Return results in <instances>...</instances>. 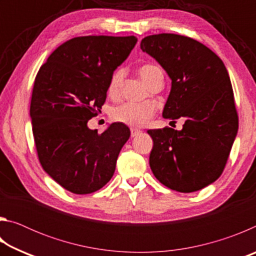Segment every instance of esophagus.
<instances>
[{
    "instance_id": "1",
    "label": "esophagus",
    "mask_w": 256,
    "mask_h": 256,
    "mask_svg": "<svg viewBox=\"0 0 256 256\" xmlns=\"http://www.w3.org/2000/svg\"><path fill=\"white\" fill-rule=\"evenodd\" d=\"M140 134H141L140 130H138V128H131V136H132V138H136V136H140Z\"/></svg>"
}]
</instances>
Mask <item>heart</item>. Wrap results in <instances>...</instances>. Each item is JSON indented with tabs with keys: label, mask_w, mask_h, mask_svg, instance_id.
<instances>
[{
	"label": "heart",
	"mask_w": 256,
	"mask_h": 256,
	"mask_svg": "<svg viewBox=\"0 0 256 256\" xmlns=\"http://www.w3.org/2000/svg\"><path fill=\"white\" fill-rule=\"evenodd\" d=\"M160 71V68L152 64H146L138 68V74L148 86L154 81L156 73ZM123 74L120 71H116L112 76L108 84V94L110 96H118L120 92V86L122 84ZM154 112V106L151 104H136V102H124L112 108V118L118 123L132 128H141L149 122Z\"/></svg>",
	"instance_id": "1"
}]
</instances>
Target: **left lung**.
I'll return each instance as SVG.
<instances>
[{
  "label": "left lung",
  "instance_id": "obj_1",
  "mask_svg": "<svg viewBox=\"0 0 256 256\" xmlns=\"http://www.w3.org/2000/svg\"><path fill=\"white\" fill-rule=\"evenodd\" d=\"M140 47L172 79L162 116L185 118L180 131H148L154 140L151 170L160 183L177 192L202 190L222 174L238 131L227 68L210 48L180 34H151Z\"/></svg>",
  "mask_w": 256,
  "mask_h": 256
}]
</instances>
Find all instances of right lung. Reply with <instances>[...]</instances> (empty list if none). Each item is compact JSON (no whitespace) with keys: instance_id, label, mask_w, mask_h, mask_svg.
Wrapping results in <instances>:
<instances>
[{"instance_id":"right-lung-1","label":"right lung","mask_w":256,"mask_h":256,"mask_svg":"<svg viewBox=\"0 0 256 256\" xmlns=\"http://www.w3.org/2000/svg\"><path fill=\"white\" fill-rule=\"evenodd\" d=\"M136 42L134 36L72 38L37 73L30 118L38 159L72 193L89 194L106 185L131 136L123 123L110 124L102 134L86 123L100 112L112 73Z\"/></svg>"}]
</instances>
